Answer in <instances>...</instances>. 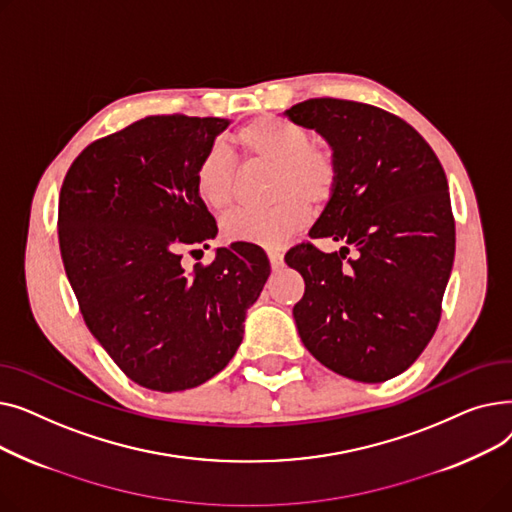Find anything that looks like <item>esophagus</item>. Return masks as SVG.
I'll use <instances>...</instances> for the list:
<instances>
[{"instance_id":"1","label":"esophagus","mask_w":512,"mask_h":512,"mask_svg":"<svg viewBox=\"0 0 512 512\" xmlns=\"http://www.w3.org/2000/svg\"><path fill=\"white\" fill-rule=\"evenodd\" d=\"M267 257H270V265H272V270H274V272H278L280 267L284 265V257H282V253H280V251L270 249V251H267Z\"/></svg>"}]
</instances>
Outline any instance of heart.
<instances>
[{"instance_id":"b5f03b06","label":"heart","mask_w":512,"mask_h":512,"mask_svg":"<svg viewBox=\"0 0 512 512\" xmlns=\"http://www.w3.org/2000/svg\"><path fill=\"white\" fill-rule=\"evenodd\" d=\"M247 157L276 168L272 197L265 209H236L222 220L228 242L280 247L309 222V205H326L338 186V164L330 149L315 147L311 130L278 116H261L236 132ZM197 197L215 211L226 209L236 193V164L222 147H209L195 170Z\"/></svg>"}]
</instances>
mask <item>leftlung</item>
I'll return each instance as SVG.
<instances>
[{"label":"left lung","mask_w":512,"mask_h":512,"mask_svg":"<svg viewBox=\"0 0 512 512\" xmlns=\"http://www.w3.org/2000/svg\"><path fill=\"white\" fill-rule=\"evenodd\" d=\"M315 130L338 164V186L286 263L305 280L299 336L328 369L380 384L409 369L432 340L454 261V220L440 159L421 134L375 105L307 99L284 112ZM354 251L353 258L345 255Z\"/></svg>","instance_id":"obj_1"}]
</instances>
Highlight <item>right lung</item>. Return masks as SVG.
<instances>
[{
  "label": "right lung",
  "instance_id": "1",
  "mask_svg": "<svg viewBox=\"0 0 512 512\" xmlns=\"http://www.w3.org/2000/svg\"><path fill=\"white\" fill-rule=\"evenodd\" d=\"M228 124L147 116L91 143L62 184L60 251L80 313L114 363L149 390L180 392L220 373L270 278L267 255L245 242L215 249L191 274L182 267L184 249H207L218 234L195 170Z\"/></svg>",
  "mask_w": 512,
  "mask_h": 512
}]
</instances>
